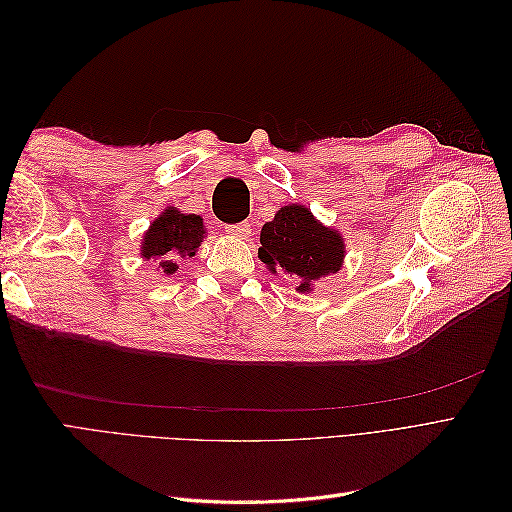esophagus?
I'll return each instance as SVG.
<instances>
[{
    "mask_svg": "<svg viewBox=\"0 0 512 512\" xmlns=\"http://www.w3.org/2000/svg\"><path fill=\"white\" fill-rule=\"evenodd\" d=\"M226 232L232 237L237 239H250L252 237V228L247 222H241V224H232V226H226Z\"/></svg>",
    "mask_w": 512,
    "mask_h": 512,
    "instance_id": "34e87169",
    "label": "esophagus"
}]
</instances>
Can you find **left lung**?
I'll list each match as a JSON object with an SVG mask.
<instances>
[{
    "label": "left lung",
    "mask_w": 512,
    "mask_h": 512,
    "mask_svg": "<svg viewBox=\"0 0 512 512\" xmlns=\"http://www.w3.org/2000/svg\"><path fill=\"white\" fill-rule=\"evenodd\" d=\"M346 256L339 230L322 226L303 205H286L260 230L258 258L271 273L288 275L299 292H309L320 277L337 273Z\"/></svg>",
    "instance_id": "left-lung-1"
}]
</instances>
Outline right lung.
Segmentation results:
<instances>
[{"label": "right lung", "instance_id": "obj_1", "mask_svg": "<svg viewBox=\"0 0 512 512\" xmlns=\"http://www.w3.org/2000/svg\"><path fill=\"white\" fill-rule=\"evenodd\" d=\"M203 239L205 226L200 215L181 213L175 207H166L143 235L141 256L145 260H158V269L166 275H173L179 269L181 260L196 254Z\"/></svg>", "mask_w": 512, "mask_h": 512}]
</instances>
